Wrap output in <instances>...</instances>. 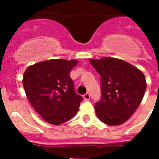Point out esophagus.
Instances as JSON below:
<instances>
[{
    "label": "esophagus",
    "mask_w": 159,
    "mask_h": 159,
    "mask_svg": "<svg viewBox=\"0 0 159 159\" xmlns=\"http://www.w3.org/2000/svg\"><path fill=\"white\" fill-rule=\"evenodd\" d=\"M83 98H84V100H90V94L89 93H85V94H83Z\"/></svg>",
    "instance_id": "1"
}]
</instances>
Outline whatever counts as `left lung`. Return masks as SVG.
<instances>
[{
    "label": "left lung",
    "mask_w": 159,
    "mask_h": 159,
    "mask_svg": "<svg viewBox=\"0 0 159 159\" xmlns=\"http://www.w3.org/2000/svg\"><path fill=\"white\" fill-rule=\"evenodd\" d=\"M100 75L101 99L94 105L98 118L108 125L125 123L135 111L147 89L144 74L122 59H89Z\"/></svg>",
    "instance_id": "left-lung-1"
}]
</instances>
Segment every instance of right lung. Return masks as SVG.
Here are the masks:
<instances>
[{
	"label": "right lung",
	"instance_id": "right-lung-1",
	"mask_svg": "<svg viewBox=\"0 0 159 159\" xmlns=\"http://www.w3.org/2000/svg\"><path fill=\"white\" fill-rule=\"evenodd\" d=\"M77 60L48 59L29 66L24 73L26 96L37 113L48 123L59 125L71 119L83 100L70 76Z\"/></svg>",
	"mask_w": 159,
	"mask_h": 159
}]
</instances>
